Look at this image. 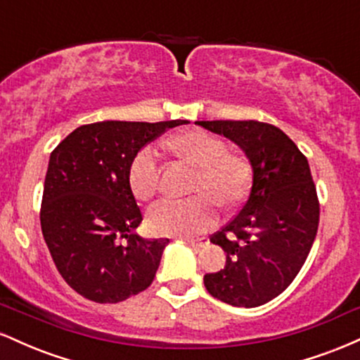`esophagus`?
Instances as JSON below:
<instances>
[{"instance_id":"esophagus-1","label":"esophagus","mask_w":360,"mask_h":360,"mask_svg":"<svg viewBox=\"0 0 360 360\" xmlns=\"http://www.w3.org/2000/svg\"><path fill=\"white\" fill-rule=\"evenodd\" d=\"M184 242H188L189 245H193V247H203L206 243L205 238H189V237H186Z\"/></svg>"}]
</instances>
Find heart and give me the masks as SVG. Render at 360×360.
<instances>
[{"label": "heart", "mask_w": 360, "mask_h": 360, "mask_svg": "<svg viewBox=\"0 0 360 360\" xmlns=\"http://www.w3.org/2000/svg\"><path fill=\"white\" fill-rule=\"evenodd\" d=\"M169 147L200 167L188 200L164 198L148 208L147 225L152 233L164 237H188L203 233L218 220V203L233 208L245 200L250 188V166L245 157L229 152L221 139L205 130L177 135ZM128 184L139 200H148L160 184V155L155 147L146 146L135 154L128 169Z\"/></svg>", "instance_id": "obj_1"}]
</instances>
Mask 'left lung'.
I'll use <instances>...</instances> for the list:
<instances>
[{
	"instance_id": "1",
	"label": "left lung",
	"mask_w": 360,
	"mask_h": 360,
	"mask_svg": "<svg viewBox=\"0 0 360 360\" xmlns=\"http://www.w3.org/2000/svg\"><path fill=\"white\" fill-rule=\"evenodd\" d=\"M196 123L237 143L252 166L247 201L210 238L226 252V264L205 276V286L232 307H260L292 283L315 242L320 203L308 160L283 130L269 123Z\"/></svg>"
}]
</instances>
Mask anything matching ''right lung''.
Segmentation results:
<instances>
[{
	"mask_svg": "<svg viewBox=\"0 0 360 360\" xmlns=\"http://www.w3.org/2000/svg\"><path fill=\"white\" fill-rule=\"evenodd\" d=\"M171 122L82 125L52 150L40 225L59 274L96 303H118L147 289L169 238L134 233L142 213L128 184L131 159Z\"/></svg>",
	"mask_w": 360,
	"mask_h": 360,
	"instance_id": "1",
	"label": "right lung"
}]
</instances>
